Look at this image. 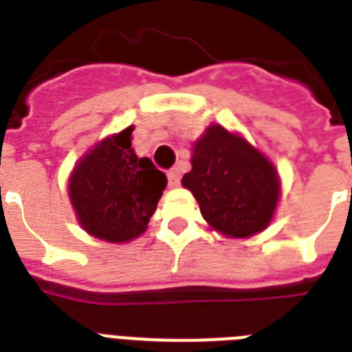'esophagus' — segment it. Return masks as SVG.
Here are the masks:
<instances>
[{
	"label": "esophagus",
	"instance_id": "1",
	"mask_svg": "<svg viewBox=\"0 0 352 352\" xmlns=\"http://www.w3.org/2000/svg\"><path fill=\"white\" fill-rule=\"evenodd\" d=\"M168 182H170L171 188L179 186V184H181V171L177 170V168L168 171Z\"/></svg>",
	"mask_w": 352,
	"mask_h": 352
}]
</instances>
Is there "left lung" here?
<instances>
[{"label": "left lung", "mask_w": 352, "mask_h": 352, "mask_svg": "<svg viewBox=\"0 0 352 352\" xmlns=\"http://www.w3.org/2000/svg\"><path fill=\"white\" fill-rule=\"evenodd\" d=\"M182 184L197 199L204 219L230 237L265 230L279 197L274 166L245 138L221 126L208 127L195 142L192 171Z\"/></svg>", "instance_id": "left-lung-1"}]
</instances>
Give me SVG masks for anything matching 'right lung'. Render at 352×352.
<instances>
[{"instance_id":"obj_1","label":"right lung","mask_w":352,"mask_h":352,"mask_svg":"<svg viewBox=\"0 0 352 352\" xmlns=\"http://www.w3.org/2000/svg\"><path fill=\"white\" fill-rule=\"evenodd\" d=\"M133 127L102 140L80 160L69 197L85 232L126 243L146 230L168 179L148 157L131 148Z\"/></svg>"}]
</instances>
